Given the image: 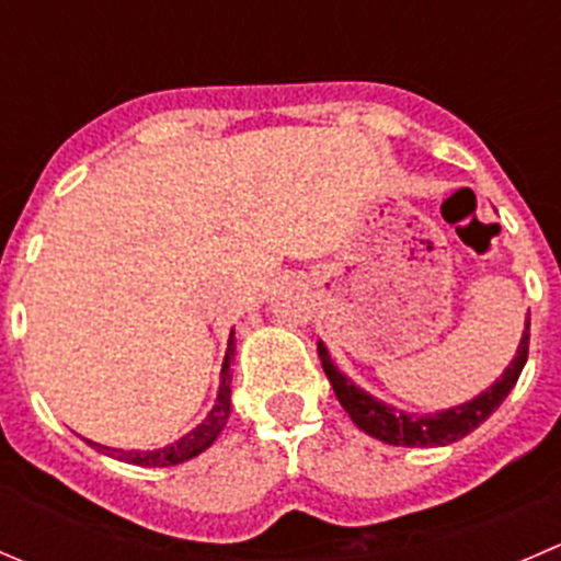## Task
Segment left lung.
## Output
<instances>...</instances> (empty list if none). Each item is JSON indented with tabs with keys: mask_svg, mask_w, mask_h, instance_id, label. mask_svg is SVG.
<instances>
[{
	"mask_svg": "<svg viewBox=\"0 0 561 561\" xmlns=\"http://www.w3.org/2000/svg\"><path fill=\"white\" fill-rule=\"evenodd\" d=\"M317 355L322 360V371L331 380L333 393H336L339 404L347 410L353 423L364 428L371 437L382 439L388 445H404V448H434V445H450L456 439L467 437L472 428H478L496 407L505 401L513 386L518 382L526 358H529V320H526V331L518 344L516 358L505 369V375L494 382L489 390L478 396V399L467 401L461 407H450V410L434 412V415H407V412L393 410V407L382 404L375 396L360 390L355 382H350L342 371L333 366L331 355H328L325 344L317 342Z\"/></svg>",
	"mask_w": 561,
	"mask_h": 561,
	"instance_id": "left-lung-1",
	"label": "left lung"
}]
</instances>
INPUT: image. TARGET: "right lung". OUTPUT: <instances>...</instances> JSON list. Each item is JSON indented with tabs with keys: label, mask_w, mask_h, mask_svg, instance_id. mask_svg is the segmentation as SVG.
<instances>
[{
	"label": "right lung",
	"mask_w": 561,
	"mask_h": 561,
	"mask_svg": "<svg viewBox=\"0 0 561 561\" xmlns=\"http://www.w3.org/2000/svg\"><path fill=\"white\" fill-rule=\"evenodd\" d=\"M233 350H236V344H233V333H230V344H228V355H225L222 382H219L217 404H214V410L208 412L206 421H203L197 428H192V432L186 434V437H181L179 443L168 445V448H160V450H122V448H105V445L92 443V439H87V443L92 445V448H98L100 454L118 458V461L135 463V467H173V463L190 461L192 456L203 454V450H206L208 445L219 437V432L225 428V423H228V415H230V369L228 366H230V355H233Z\"/></svg>",
	"instance_id": "add662e5"
}]
</instances>
